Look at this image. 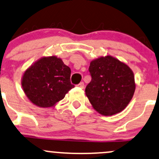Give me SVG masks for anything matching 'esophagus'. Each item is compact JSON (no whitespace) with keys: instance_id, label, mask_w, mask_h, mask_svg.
Listing matches in <instances>:
<instances>
[{"instance_id":"esophagus-1","label":"esophagus","mask_w":159,"mask_h":159,"mask_svg":"<svg viewBox=\"0 0 159 159\" xmlns=\"http://www.w3.org/2000/svg\"><path fill=\"white\" fill-rule=\"evenodd\" d=\"M78 88L83 89L84 88V82H81L80 84H78Z\"/></svg>"}]
</instances>
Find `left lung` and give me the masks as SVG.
Segmentation results:
<instances>
[{
    "label": "left lung",
    "instance_id": "1",
    "mask_svg": "<svg viewBox=\"0 0 159 159\" xmlns=\"http://www.w3.org/2000/svg\"><path fill=\"white\" fill-rule=\"evenodd\" d=\"M89 71L92 79L87 85L85 93L93 109L106 116L123 111L136 88L131 69L108 55L92 60Z\"/></svg>",
    "mask_w": 159,
    "mask_h": 159
}]
</instances>
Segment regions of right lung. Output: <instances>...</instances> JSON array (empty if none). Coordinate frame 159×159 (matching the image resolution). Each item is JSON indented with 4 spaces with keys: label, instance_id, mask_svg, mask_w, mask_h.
<instances>
[{
    "label": "right lung",
    "instance_id": "right-lung-1",
    "mask_svg": "<svg viewBox=\"0 0 159 159\" xmlns=\"http://www.w3.org/2000/svg\"><path fill=\"white\" fill-rule=\"evenodd\" d=\"M71 69L56 56L43 57L29 66L22 77V90L28 99L41 108L53 107L74 88Z\"/></svg>",
    "mask_w": 159,
    "mask_h": 159
}]
</instances>
